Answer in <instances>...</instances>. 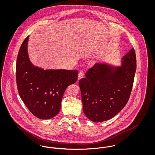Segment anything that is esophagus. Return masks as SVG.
I'll use <instances>...</instances> for the list:
<instances>
[{
	"label": "esophagus",
	"mask_w": 155,
	"mask_h": 155,
	"mask_svg": "<svg viewBox=\"0 0 155 155\" xmlns=\"http://www.w3.org/2000/svg\"><path fill=\"white\" fill-rule=\"evenodd\" d=\"M84 72H83V71H80V72L79 73L78 75V81L80 80L81 79H82V78L84 77Z\"/></svg>",
	"instance_id": "1"
}]
</instances>
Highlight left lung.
Here are the masks:
<instances>
[{"instance_id":"left-lung-1","label":"left lung","mask_w":155,"mask_h":155,"mask_svg":"<svg viewBox=\"0 0 155 155\" xmlns=\"http://www.w3.org/2000/svg\"><path fill=\"white\" fill-rule=\"evenodd\" d=\"M121 60L120 65L96 63L79 81L84 113L93 122L113 118L129 99L137 68L134 48Z\"/></svg>"}]
</instances>
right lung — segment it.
I'll list each match as a JSON object with an SVG mask.
<instances>
[{"label":"right lung","mask_w":155,"mask_h":155,"mask_svg":"<svg viewBox=\"0 0 155 155\" xmlns=\"http://www.w3.org/2000/svg\"><path fill=\"white\" fill-rule=\"evenodd\" d=\"M27 37L20 47L16 63L18 94L30 112L37 118L48 120L60 110L67 88L76 82L77 70H44L35 66L29 58Z\"/></svg>","instance_id":"1"}]
</instances>
